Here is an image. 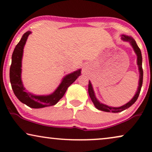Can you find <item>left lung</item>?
<instances>
[{
  "label": "left lung",
  "instance_id": "obj_1",
  "mask_svg": "<svg viewBox=\"0 0 152 152\" xmlns=\"http://www.w3.org/2000/svg\"><path fill=\"white\" fill-rule=\"evenodd\" d=\"M121 39L122 40L124 41H127L132 45L133 49L137 55V65L138 66V70L139 72H140V77H139V82H138V89H137V91L136 94L134 96V97L131 99V100L127 102L125 104L122 106V107H109V106L106 105L104 104H102L99 102L98 99H97L96 96L95 95V92L93 91V88L92 86V84H91V82L89 81L88 82V94L89 96H90L91 100L94 104L95 107H96V109L98 110H100V111H105V112H112V113H118V112H121L124 110L128 109L129 107H130L131 106L134 104L135 102L137 100L138 97L139 96V94H140L141 87H142V80H143V70L142 68V54H141V51L139 47L137 45L136 41L134 40V39L132 38V37L126 36V35L122 34L121 35Z\"/></svg>",
  "mask_w": 152,
  "mask_h": 152
}]
</instances>
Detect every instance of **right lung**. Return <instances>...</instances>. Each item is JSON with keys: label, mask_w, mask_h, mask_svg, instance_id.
<instances>
[{"label": "right lung", "mask_w": 152, "mask_h": 152, "mask_svg": "<svg viewBox=\"0 0 152 152\" xmlns=\"http://www.w3.org/2000/svg\"><path fill=\"white\" fill-rule=\"evenodd\" d=\"M31 33L32 32L30 31L25 33L14 50L10 69V79L14 93L22 103L33 109H40L56 104L59 99L63 97L68 87L81 75V69L66 75L59 86L52 94L37 95L32 93L27 92L21 80L22 58L25 44Z\"/></svg>", "instance_id": "right-lung-1"}]
</instances>
